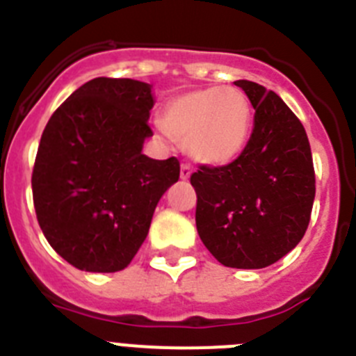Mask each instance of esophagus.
I'll use <instances>...</instances> for the list:
<instances>
[{
  "label": "esophagus",
  "instance_id": "34e87169",
  "mask_svg": "<svg viewBox=\"0 0 356 356\" xmlns=\"http://www.w3.org/2000/svg\"><path fill=\"white\" fill-rule=\"evenodd\" d=\"M191 172H193V168H191L188 163H181V165H180V178H181V180H187L188 176H191Z\"/></svg>",
  "mask_w": 356,
  "mask_h": 356
}]
</instances>
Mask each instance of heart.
<instances>
[{"label":"heart","mask_w":356,"mask_h":356,"mask_svg":"<svg viewBox=\"0 0 356 356\" xmlns=\"http://www.w3.org/2000/svg\"><path fill=\"white\" fill-rule=\"evenodd\" d=\"M251 118V103L241 89L207 87L175 97L163 110L162 124L197 162L222 165L246 146Z\"/></svg>","instance_id":"1"}]
</instances>
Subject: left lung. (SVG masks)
Wrapping results in <instances>:
<instances>
[{"mask_svg": "<svg viewBox=\"0 0 356 356\" xmlns=\"http://www.w3.org/2000/svg\"><path fill=\"white\" fill-rule=\"evenodd\" d=\"M254 108L251 137L226 165H200L196 228L222 266L262 269L303 238L316 197L307 131L282 97L254 81H235Z\"/></svg>", "mask_w": 356, "mask_h": 356, "instance_id": "8db88e82", "label": "left lung"}]
</instances>
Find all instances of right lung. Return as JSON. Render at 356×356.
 <instances>
[{
	"mask_svg": "<svg viewBox=\"0 0 356 356\" xmlns=\"http://www.w3.org/2000/svg\"><path fill=\"white\" fill-rule=\"evenodd\" d=\"M151 85L94 78L53 112L31 191L49 246L80 271H121L143 246L162 194L180 178L176 156L143 155Z\"/></svg>",
	"mask_w": 356,
	"mask_h": 356,
	"instance_id": "1",
	"label": "right lung"
}]
</instances>
